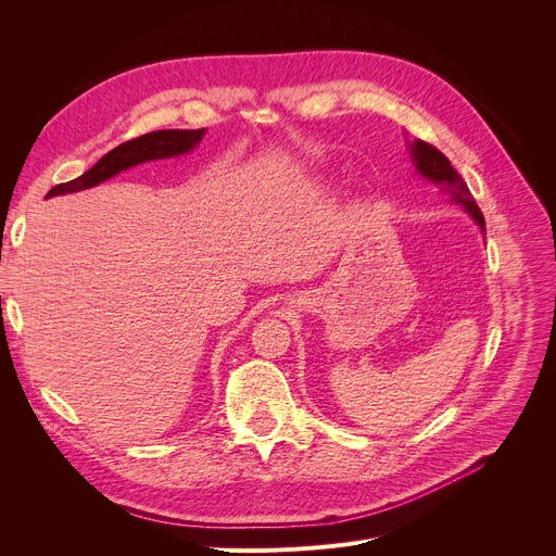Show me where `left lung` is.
Segmentation results:
<instances>
[{
  "label": "left lung",
  "instance_id": "left-lung-1",
  "mask_svg": "<svg viewBox=\"0 0 556 556\" xmlns=\"http://www.w3.org/2000/svg\"><path fill=\"white\" fill-rule=\"evenodd\" d=\"M407 151H410V160H413V164H415V168H417L421 178H426L437 189H442L444 193H448L453 202L462 204V210L469 214L478 223V227L484 231V216L476 204L469 187H466V182L459 178V173L451 166L448 157L437 151L434 146H430L421 139L407 141Z\"/></svg>",
  "mask_w": 556,
  "mask_h": 556
}]
</instances>
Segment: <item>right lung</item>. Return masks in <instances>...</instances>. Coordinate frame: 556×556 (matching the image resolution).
<instances>
[{"label":"right lung","instance_id":"right-lung-1","mask_svg":"<svg viewBox=\"0 0 556 556\" xmlns=\"http://www.w3.org/2000/svg\"><path fill=\"white\" fill-rule=\"evenodd\" d=\"M204 128L198 130H155L149 135H141L137 139H130L122 146H116L108 155H103L90 170H85L78 175L76 180L65 182V185H55L47 198L51 195H65V193H76L83 189L97 187L110 178H114L116 173L128 170L137 164L143 162H153V160H168V157H178L189 151H193L195 146L204 137Z\"/></svg>","mask_w":556,"mask_h":556}]
</instances>
